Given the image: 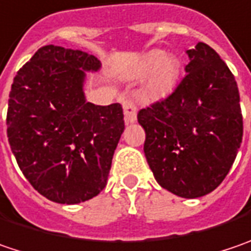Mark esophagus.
Returning <instances> with one entry per match:
<instances>
[{
	"mask_svg": "<svg viewBox=\"0 0 251 251\" xmlns=\"http://www.w3.org/2000/svg\"><path fill=\"white\" fill-rule=\"evenodd\" d=\"M123 110H124V120L127 124L135 123L137 120V106L132 100H123Z\"/></svg>",
	"mask_w": 251,
	"mask_h": 251,
	"instance_id": "34e87169",
	"label": "esophagus"
}]
</instances>
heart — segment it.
<instances>
[{"label":"heart","mask_w":251,"mask_h":251,"mask_svg":"<svg viewBox=\"0 0 251 251\" xmlns=\"http://www.w3.org/2000/svg\"><path fill=\"white\" fill-rule=\"evenodd\" d=\"M181 75L178 57L162 49H152L140 57L128 70L130 79H145L144 94L150 99L164 97L176 86Z\"/></svg>","instance_id":"b5f03b06"}]
</instances>
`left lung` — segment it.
<instances>
[{
	"instance_id": "obj_1",
	"label": "left lung",
	"mask_w": 251,
	"mask_h": 251,
	"mask_svg": "<svg viewBox=\"0 0 251 251\" xmlns=\"http://www.w3.org/2000/svg\"><path fill=\"white\" fill-rule=\"evenodd\" d=\"M186 76L164 100L138 111L144 152L157 182L186 199L219 186L243 137L240 96L227 65L199 42L186 50Z\"/></svg>"
}]
</instances>
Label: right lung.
Here are the masks:
<instances>
[{
    "instance_id": "obj_1",
    "label": "right lung",
    "mask_w": 251,
    "mask_h": 251,
    "mask_svg": "<svg viewBox=\"0 0 251 251\" xmlns=\"http://www.w3.org/2000/svg\"><path fill=\"white\" fill-rule=\"evenodd\" d=\"M100 66L93 55L46 45L14 77L8 141L25 178L52 202L80 203L106 188L124 116L119 103L86 101V72Z\"/></svg>"
}]
</instances>
